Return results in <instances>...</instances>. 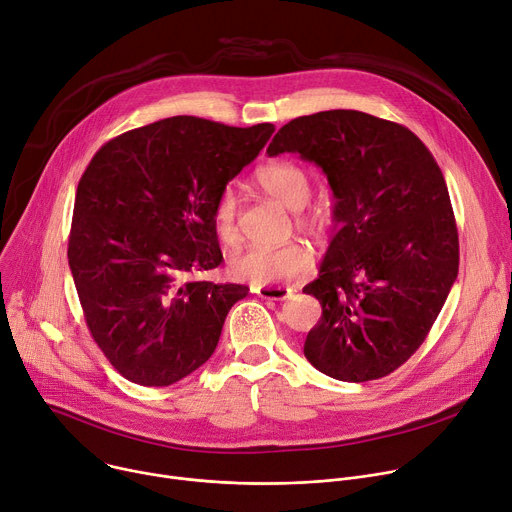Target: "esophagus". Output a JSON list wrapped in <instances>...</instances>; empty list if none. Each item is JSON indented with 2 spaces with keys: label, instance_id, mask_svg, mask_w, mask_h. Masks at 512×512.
Wrapping results in <instances>:
<instances>
[{
  "label": "esophagus",
  "instance_id": "esophagus-1",
  "mask_svg": "<svg viewBox=\"0 0 512 512\" xmlns=\"http://www.w3.org/2000/svg\"><path fill=\"white\" fill-rule=\"evenodd\" d=\"M251 292L265 300H286L292 294L290 288H280V286H251Z\"/></svg>",
  "mask_w": 512,
  "mask_h": 512
}]
</instances>
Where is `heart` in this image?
<instances>
[{"label":"heart","instance_id":"obj_1","mask_svg":"<svg viewBox=\"0 0 512 512\" xmlns=\"http://www.w3.org/2000/svg\"><path fill=\"white\" fill-rule=\"evenodd\" d=\"M255 185L275 202L296 210V224L310 232L322 235L329 226V212L322 206H306L312 196L310 173L294 161H271L261 165L253 177ZM237 204L232 192L224 190L212 208V230L222 243L237 239ZM314 263L312 251L300 241L284 245H249L228 257V271L235 280L251 282L253 286H273L290 282L294 277L310 271Z\"/></svg>","mask_w":512,"mask_h":512}]
</instances>
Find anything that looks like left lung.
I'll return each instance as SVG.
<instances>
[{
	"label": "left lung",
	"instance_id": "left-lung-1",
	"mask_svg": "<svg viewBox=\"0 0 512 512\" xmlns=\"http://www.w3.org/2000/svg\"><path fill=\"white\" fill-rule=\"evenodd\" d=\"M267 153L316 163L337 200L339 230L304 288L322 306L306 359L341 382L392 374L427 339L459 267L435 157L406 126L357 110L300 116L277 130Z\"/></svg>",
	"mask_w": 512,
	"mask_h": 512
}]
</instances>
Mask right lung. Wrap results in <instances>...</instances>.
<instances>
[{"instance_id": "add662e5", "label": "right lung", "mask_w": 512, "mask_h": 512, "mask_svg": "<svg viewBox=\"0 0 512 512\" xmlns=\"http://www.w3.org/2000/svg\"><path fill=\"white\" fill-rule=\"evenodd\" d=\"M273 130L173 116L112 138L83 171L69 267L91 337L126 380L171 386L214 353L249 288L185 277L222 263L214 202Z\"/></svg>"}]
</instances>
